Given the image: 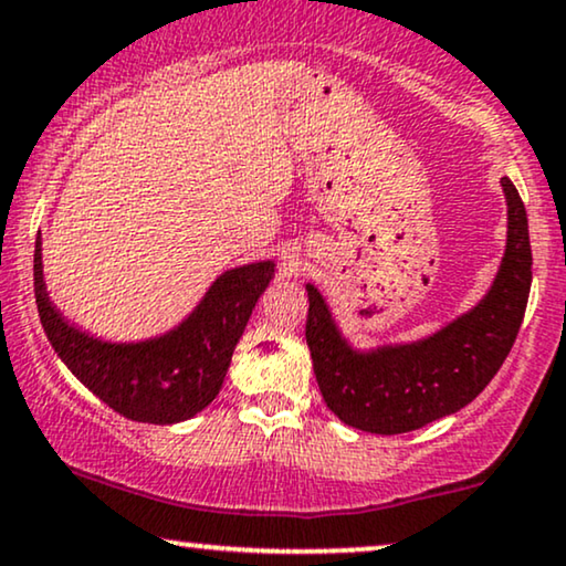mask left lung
<instances>
[{"mask_svg": "<svg viewBox=\"0 0 566 566\" xmlns=\"http://www.w3.org/2000/svg\"><path fill=\"white\" fill-rule=\"evenodd\" d=\"M507 247L494 283L471 312L434 335L358 350L343 337L322 293L306 283V346L327 408L369 434H406L479 398L512 350L533 281L525 205L504 176Z\"/></svg>", "mask_w": 566, "mask_h": 566, "instance_id": "1", "label": "left lung"}]
</instances>
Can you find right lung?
I'll return each mask as SVG.
<instances>
[{
	"label": "right lung",
	"instance_id": "1",
	"mask_svg": "<svg viewBox=\"0 0 566 566\" xmlns=\"http://www.w3.org/2000/svg\"><path fill=\"white\" fill-rule=\"evenodd\" d=\"M273 275V260L226 270L174 329L148 340L112 343L62 317L43 281L41 237L33 254L35 304L56 356L116 413L158 427L187 421L216 400L233 348Z\"/></svg>",
	"mask_w": 566,
	"mask_h": 566
}]
</instances>
